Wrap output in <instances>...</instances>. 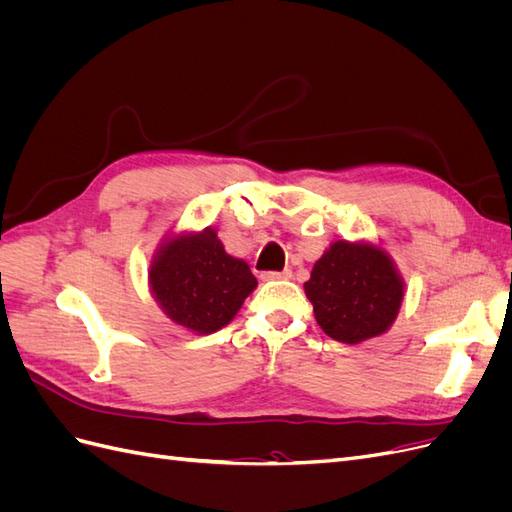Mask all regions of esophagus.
I'll return each instance as SVG.
<instances>
[{
    "mask_svg": "<svg viewBox=\"0 0 512 512\" xmlns=\"http://www.w3.org/2000/svg\"><path fill=\"white\" fill-rule=\"evenodd\" d=\"M292 277V271L286 269V271H267L262 273V280L265 282H271V280H290Z\"/></svg>",
    "mask_w": 512,
    "mask_h": 512,
    "instance_id": "obj_1",
    "label": "esophagus"
}]
</instances>
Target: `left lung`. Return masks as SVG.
<instances>
[{"label":"left lung","instance_id":"1","mask_svg":"<svg viewBox=\"0 0 512 512\" xmlns=\"http://www.w3.org/2000/svg\"><path fill=\"white\" fill-rule=\"evenodd\" d=\"M305 294L320 329L342 344H361L391 329L404 280L382 247L335 241L312 269Z\"/></svg>","mask_w":512,"mask_h":512}]
</instances>
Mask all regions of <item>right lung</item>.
I'll return each instance as SVG.
<instances>
[{
  "label": "right lung",
  "instance_id": "1",
  "mask_svg": "<svg viewBox=\"0 0 512 512\" xmlns=\"http://www.w3.org/2000/svg\"><path fill=\"white\" fill-rule=\"evenodd\" d=\"M149 284L162 312L198 335L226 327L258 286L247 262L226 254L211 228L166 239L153 256Z\"/></svg>",
  "mask_w": 512,
  "mask_h": 512
}]
</instances>
